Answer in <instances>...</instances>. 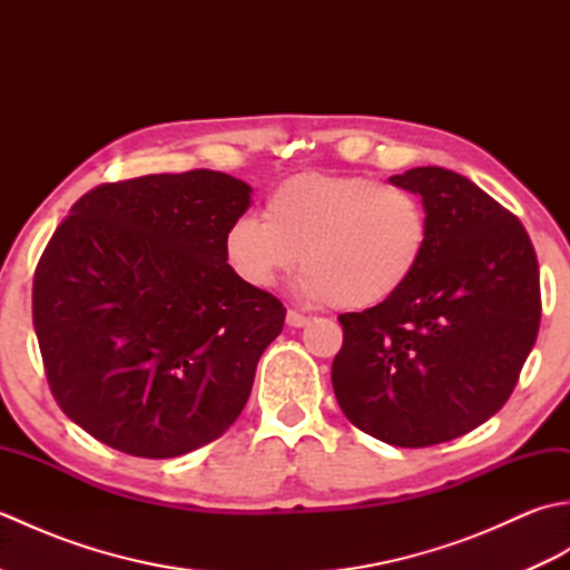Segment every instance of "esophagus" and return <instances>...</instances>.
Segmentation results:
<instances>
[{
    "label": "esophagus",
    "instance_id": "1",
    "mask_svg": "<svg viewBox=\"0 0 570 570\" xmlns=\"http://www.w3.org/2000/svg\"><path fill=\"white\" fill-rule=\"evenodd\" d=\"M286 323L292 325V328H304V325L311 323V318L304 316V313H298V311H288L286 313Z\"/></svg>",
    "mask_w": 570,
    "mask_h": 570
}]
</instances>
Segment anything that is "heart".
Listing matches in <instances>:
<instances>
[{
    "label": "heart",
    "instance_id": "heart-1",
    "mask_svg": "<svg viewBox=\"0 0 570 570\" xmlns=\"http://www.w3.org/2000/svg\"><path fill=\"white\" fill-rule=\"evenodd\" d=\"M429 233V213L414 190L365 176L306 174L269 193L264 220L237 217L223 252L239 282L257 292L272 288L301 257V296L365 311L414 278Z\"/></svg>",
    "mask_w": 570,
    "mask_h": 570
}]
</instances>
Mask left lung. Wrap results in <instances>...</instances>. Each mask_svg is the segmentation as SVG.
Returning <instances> with one entry per match:
<instances>
[{
    "mask_svg": "<svg viewBox=\"0 0 570 570\" xmlns=\"http://www.w3.org/2000/svg\"><path fill=\"white\" fill-rule=\"evenodd\" d=\"M390 184L421 196L429 249L394 298L337 318L333 390L360 431L423 448L510 399L539 333V264L522 223L470 178L419 166Z\"/></svg>",
    "mask_w": 570,
    "mask_h": 570,
    "instance_id": "1",
    "label": "left lung"
}]
</instances>
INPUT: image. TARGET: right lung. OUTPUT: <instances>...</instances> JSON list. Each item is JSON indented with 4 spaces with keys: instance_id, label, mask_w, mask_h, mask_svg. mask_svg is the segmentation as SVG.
Listing matches in <instances>:
<instances>
[{
    "instance_id": "obj_1",
    "label": "right lung",
    "mask_w": 570,
    "mask_h": 570,
    "mask_svg": "<svg viewBox=\"0 0 570 570\" xmlns=\"http://www.w3.org/2000/svg\"><path fill=\"white\" fill-rule=\"evenodd\" d=\"M252 186L220 171L151 174L72 205L33 276V328L58 406L139 458L210 443L245 409L286 308L223 252Z\"/></svg>"
}]
</instances>
